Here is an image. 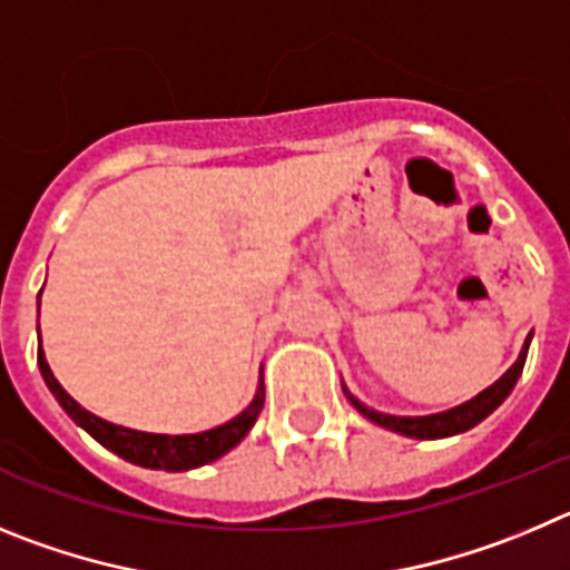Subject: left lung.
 I'll return each mask as SVG.
<instances>
[{"mask_svg":"<svg viewBox=\"0 0 570 570\" xmlns=\"http://www.w3.org/2000/svg\"><path fill=\"white\" fill-rule=\"evenodd\" d=\"M528 341H531V337H528ZM528 341H525V346H522V352H520V357H517L514 366L502 374L494 386H489L485 392H480L474 400L463 403V406L451 409V412L429 414V417H392V414L372 412V409L363 406L361 400H355L352 394H348V400H352V406H355L361 414H366L372 423L383 425V429H392V432H397V434H406V438H417V440L451 438V434L465 432V429H471V425H476L480 420L489 417V414L500 406L502 400L509 397L511 389H514V383H517V377L522 374V366H525Z\"/></svg>","mask_w":570,"mask_h":570,"instance_id":"left-lung-1","label":"left lung"}]
</instances>
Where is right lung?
<instances>
[{"label":"right lung","mask_w":570,"mask_h":570,"mask_svg":"<svg viewBox=\"0 0 570 570\" xmlns=\"http://www.w3.org/2000/svg\"><path fill=\"white\" fill-rule=\"evenodd\" d=\"M39 368H42V377L48 383L50 392L56 394V400L61 403V409L76 420V423L85 429L94 440H99L105 449H110L112 454L130 460L136 465H145V469H164V471H187L198 469L204 463H213L222 454H227L229 449L247 438V432L253 429V423L258 420L261 409H264V381H261L258 394L249 403L238 417H233L229 423L218 425V429H209L202 434H147V432H132V429H121V425H112L107 420L96 417L87 409H81L73 397H70L65 389L59 386V381L50 372L48 361H45V352L39 346Z\"/></svg>","instance_id":"obj_1"}]
</instances>
